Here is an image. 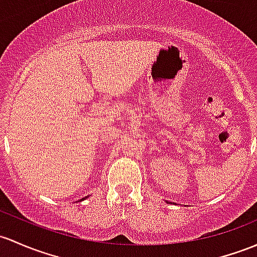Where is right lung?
Here are the masks:
<instances>
[{
  "label": "right lung",
  "mask_w": 257,
  "mask_h": 257,
  "mask_svg": "<svg viewBox=\"0 0 257 257\" xmlns=\"http://www.w3.org/2000/svg\"><path fill=\"white\" fill-rule=\"evenodd\" d=\"M84 198H87V197H84ZM84 198H82V200H84Z\"/></svg>",
  "instance_id": "1"
}]
</instances>
